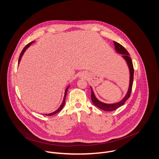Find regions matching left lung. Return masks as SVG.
I'll return each mask as SVG.
<instances>
[{
	"instance_id": "obj_1",
	"label": "left lung",
	"mask_w": 159,
	"mask_h": 159,
	"mask_svg": "<svg viewBox=\"0 0 159 159\" xmlns=\"http://www.w3.org/2000/svg\"><path fill=\"white\" fill-rule=\"evenodd\" d=\"M114 44H115V50H116V52H118L120 54L123 55L122 57L126 60L127 65L128 66L129 70V85L128 92H127L126 94L125 95V96L124 97V98L120 102L114 103V104H106V103H104V102L99 101L95 96V94L93 92V89L90 87V89H91V100H92L93 103L98 107H99L101 109H102L105 111H112L116 110V109H118L120 106H123L125 103V102L128 100V99L130 96V94L131 93V89H132L133 82L134 69H133L132 60H131V58L129 57V53L120 43H118L116 41H114Z\"/></svg>"
}]
</instances>
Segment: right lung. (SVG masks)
I'll return each mask as SVG.
<instances>
[{"label":"right lung","instance_id":"obj_1","mask_svg":"<svg viewBox=\"0 0 159 159\" xmlns=\"http://www.w3.org/2000/svg\"><path fill=\"white\" fill-rule=\"evenodd\" d=\"M34 41H32V42H30V43H28L26 46L23 48V50H22V52H21V53H20V56H19V60H18V63H19V62H20V59H21V58H22V56L23 55V54H24V53L25 52V51L26 50V49L30 46V45L32 44V43H33ZM69 87H70V85H69L67 87H66V89H65V95H64V98H63V102H62V104L60 105V106L59 107V108L57 109V110H56L55 111H54V112H52V113H50V114H45V115L46 116H52V115H55V114H57V112H58L59 111H60L61 109H62V108H63V107L64 106V105H65V98H66V93H67V90H68V89L69 88Z\"/></svg>","mask_w":159,"mask_h":159}]
</instances>
